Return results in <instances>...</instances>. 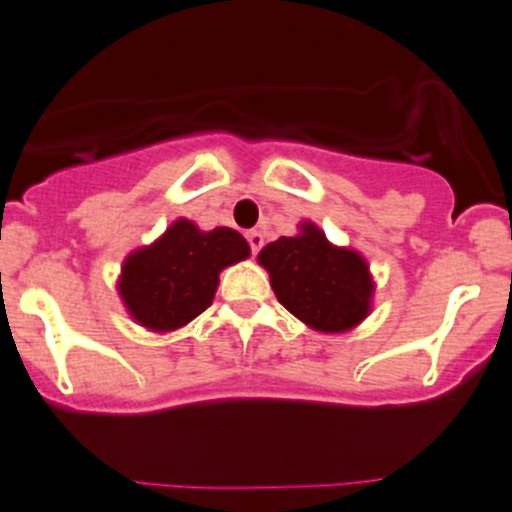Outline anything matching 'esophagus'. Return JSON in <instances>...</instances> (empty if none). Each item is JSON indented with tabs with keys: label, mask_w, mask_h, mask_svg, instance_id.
Returning <instances> with one entry per match:
<instances>
[{
	"label": "esophagus",
	"mask_w": 512,
	"mask_h": 512,
	"mask_svg": "<svg viewBox=\"0 0 512 512\" xmlns=\"http://www.w3.org/2000/svg\"><path fill=\"white\" fill-rule=\"evenodd\" d=\"M247 242H250L252 255H257V252L262 250V245H265V235H262L260 230H250L247 232Z\"/></svg>",
	"instance_id": "34e87169"
}]
</instances>
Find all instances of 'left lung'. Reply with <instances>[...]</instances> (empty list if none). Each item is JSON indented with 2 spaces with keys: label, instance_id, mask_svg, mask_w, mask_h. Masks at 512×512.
<instances>
[{
  "label": "left lung",
  "instance_id": "left-lung-1",
  "mask_svg": "<svg viewBox=\"0 0 512 512\" xmlns=\"http://www.w3.org/2000/svg\"><path fill=\"white\" fill-rule=\"evenodd\" d=\"M257 262L270 272L282 307L317 332H349L371 312L374 282L366 260L332 245L314 223L262 247Z\"/></svg>",
  "mask_w": 512,
  "mask_h": 512
}]
</instances>
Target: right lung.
Listing matches in <instances>:
<instances>
[{"instance_id": "add662e5", "label": "right lung", "mask_w": 512, "mask_h": 512, "mask_svg": "<svg viewBox=\"0 0 512 512\" xmlns=\"http://www.w3.org/2000/svg\"><path fill=\"white\" fill-rule=\"evenodd\" d=\"M245 257L250 245L237 230L203 232L180 218L153 245L126 257L118 294L141 327L173 332L213 304L220 272Z\"/></svg>"}]
</instances>
